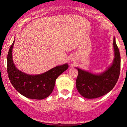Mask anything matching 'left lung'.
<instances>
[{"instance_id":"left-lung-1","label":"left lung","mask_w":127,"mask_h":127,"mask_svg":"<svg viewBox=\"0 0 127 127\" xmlns=\"http://www.w3.org/2000/svg\"><path fill=\"white\" fill-rule=\"evenodd\" d=\"M115 58L113 64L105 72L95 75L78 68L76 88L79 94L87 98H95L110 92L116 85L121 70L119 50L113 39Z\"/></svg>"}]
</instances>
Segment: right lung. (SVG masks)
<instances>
[{
  "label": "right lung",
  "mask_w": 127,
  "mask_h": 127,
  "mask_svg": "<svg viewBox=\"0 0 127 127\" xmlns=\"http://www.w3.org/2000/svg\"><path fill=\"white\" fill-rule=\"evenodd\" d=\"M10 46L7 56V72L10 82L18 93L27 98L42 100L50 95L55 86V80L68 67L67 64L58 65L38 75H29L18 70L12 60V47Z\"/></svg>",
  "instance_id": "1"
}]
</instances>
